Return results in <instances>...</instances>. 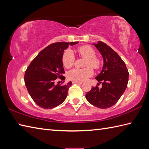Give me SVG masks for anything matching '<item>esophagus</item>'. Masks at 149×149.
Returning <instances> with one entry per match:
<instances>
[{
    "instance_id": "obj_1",
    "label": "esophagus",
    "mask_w": 149,
    "mask_h": 149,
    "mask_svg": "<svg viewBox=\"0 0 149 149\" xmlns=\"http://www.w3.org/2000/svg\"><path fill=\"white\" fill-rule=\"evenodd\" d=\"M72 83H74V84L76 83V84H81L83 83H82V82H78V81H72Z\"/></svg>"
}]
</instances>
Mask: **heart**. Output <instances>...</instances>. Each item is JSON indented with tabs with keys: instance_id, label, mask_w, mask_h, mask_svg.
Instances as JSON below:
<instances>
[{
	"instance_id": "1",
	"label": "heart",
	"mask_w": 149,
	"mask_h": 149,
	"mask_svg": "<svg viewBox=\"0 0 149 149\" xmlns=\"http://www.w3.org/2000/svg\"><path fill=\"white\" fill-rule=\"evenodd\" d=\"M78 52L82 58H86L84 68H74L68 73L69 79L74 81L83 82L91 77L93 74V70L91 68L98 69L100 65V60L95 57L96 53L94 49L90 46L83 45L78 49ZM75 56L71 49H66L62 56V63L65 68H69L74 65ZM91 66V68L90 67Z\"/></svg>"
}]
</instances>
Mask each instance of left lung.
Listing matches in <instances>:
<instances>
[{"label":"left lung","instance_id":"obj_1","mask_svg":"<svg viewBox=\"0 0 149 149\" xmlns=\"http://www.w3.org/2000/svg\"><path fill=\"white\" fill-rule=\"evenodd\" d=\"M104 59L102 71L95 77L102 86L92 87L86 94L87 100L101 109L113 106L118 102L127 86L129 72L125 63L115 50L102 42L93 43Z\"/></svg>","mask_w":149,"mask_h":149}]
</instances>
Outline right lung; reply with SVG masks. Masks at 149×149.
<instances>
[{"mask_svg":"<svg viewBox=\"0 0 149 149\" xmlns=\"http://www.w3.org/2000/svg\"><path fill=\"white\" fill-rule=\"evenodd\" d=\"M74 42H57L43 49L28 66L24 81L30 96L38 106L43 109H52L64 102L72 82L64 85L56 84V79H65L62 63L64 50Z\"/></svg>","mask_w":149,"mask_h":149,"instance_id":"add662e5","label":"right lung"}]
</instances>
